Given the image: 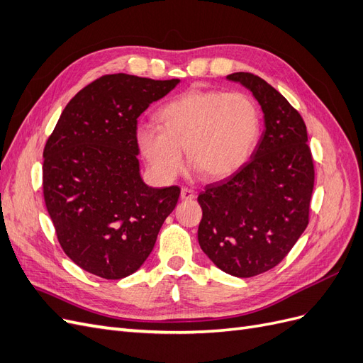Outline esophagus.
Masks as SVG:
<instances>
[{"mask_svg":"<svg viewBox=\"0 0 363 363\" xmlns=\"http://www.w3.org/2000/svg\"><path fill=\"white\" fill-rule=\"evenodd\" d=\"M180 196H182V200H194L195 196H196V194L192 189H189V188H182Z\"/></svg>","mask_w":363,"mask_h":363,"instance_id":"34e87169","label":"esophagus"}]
</instances>
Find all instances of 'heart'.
I'll list each match as a JSON object with an SVG mask.
<instances>
[{"mask_svg":"<svg viewBox=\"0 0 363 363\" xmlns=\"http://www.w3.org/2000/svg\"><path fill=\"white\" fill-rule=\"evenodd\" d=\"M160 125L138 128V144L159 179L172 180L191 164L208 179H225L251 157L260 136V108L242 92L191 89L159 111Z\"/></svg>","mask_w":363,"mask_h":363,"instance_id":"obj_1","label":"heart"}]
</instances>
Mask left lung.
Returning <instances> with one entry per match:
<instances>
[{
  "label": "left lung",
  "mask_w": 363,
  "mask_h": 363,
  "mask_svg": "<svg viewBox=\"0 0 363 363\" xmlns=\"http://www.w3.org/2000/svg\"><path fill=\"white\" fill-rule=\"evenodd\" d=\"M227 80L255 95L265 131L242 168L199 195V242L219 269L247 279L279 265L303 235L315 169L306 124L286 98L251 72Z\"/></svg>",
  "instance_id": "1"
}]
</instances>
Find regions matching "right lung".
I'll return each mask as SVG.
<instances>
[{"label":"right lung","instance_id":"add662e5","mask_svg":"<svg viewBox=\"0 0 363 363\" xmlns=\"http://www.w3.org/2000/svg\"><path fill=\"white\" fill-rule=\"evenodd\" d=\"M180 83L103 75L77 94L43 148V199L67 256L119 280L140 268L180 188H151L139 172L138 118Z\"/></svg>","mask_w":363,"mask_h":363}]
</instances>
